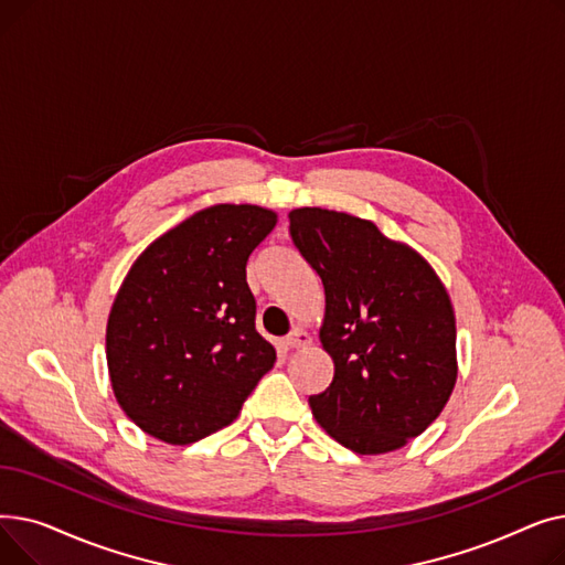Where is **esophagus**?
Listing matches in <instances>:
<instances>
[{
	"label": "esophagus",
	"mask_w": 565,
	"mask_h": 565,
	"mask_svg": "<svg viewBox=\"0 0 565 565\" xmlns=\"http://www.w3.org/2000/svg\"><path fill=\"white\" fill-rule=\"evenodd\" d=\"M286 348H307L311 345V337L305 330H292L286 339H284Z\"/></svg>",
	"instance_id": "34e87169"
}]
</instances>
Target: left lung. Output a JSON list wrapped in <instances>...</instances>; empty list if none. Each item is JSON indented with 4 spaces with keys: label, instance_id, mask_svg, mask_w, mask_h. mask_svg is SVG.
<instances>
[{
    "label": "left lung",
    "instance_id": "obj_1",
    "mask_svg": "<svg viewBox=\"0 0 565 565\" xmlns=\"http://www.w3.org/2000/svg\"><path fill=\"white\" fill-rule=\"evenodd\" d=\"M295 247L324 286L328 390L309 396L320 428L360 456L396 451L449 403L458 380L456 313L433 265L362 217L295 207Z\"/></svg>",
    "mask_w": 565,
    "mask_h": 565
}]
</instances>
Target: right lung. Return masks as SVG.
<instances>
[{
	"instance_id": "obj_1",
	"label": "right lung",
	"mask_w": 565,
	"mask_h": 565,
	"mask_svg": "<svg viewBox=\"0 0 565 565\" xmlns=\"http://www.w3.org/2000/svg\"><path fill=\"white\" fill-rule=\"evenodd\" d=\"M275 226L270 207L217 203L132 263L107 318V369L146 435L183 447L228 426L275 366L247 286L249 254Z\"/></svg>"
}]
</instances>
